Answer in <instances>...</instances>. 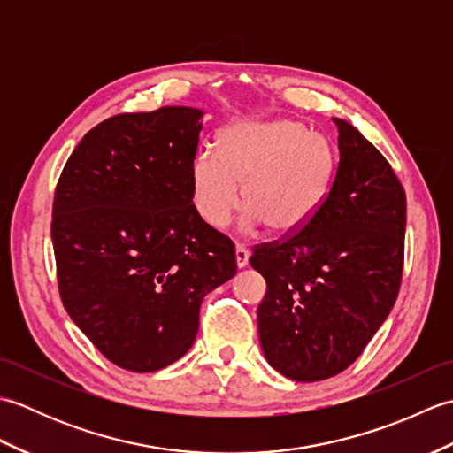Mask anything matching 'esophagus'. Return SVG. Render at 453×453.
<instances>
[{"mask_svg": "<svg viewBox=\"0 0 453 453\" xmlns=\"http://www.w3.org/2000/svg\"><path fill=\"white\" fill-rule=\"evenodd\" d=\"M235 263H237L239 268L247 266V263H249V251H247L243 245H237L235 247Z\"/></svg>", "mask_w": 453, "mask_h": 453, "instance_id": "obj_1", "label": "esophagus"}]
</instances>
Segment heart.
<instances>
[{
    "instance_id": "b5f03b06",
    "label": "heart",
    "mask_w": 453,
    "mask_h": 453,
    "mask_svg": "<svg viewBox=\"0 0 453 453\" xmlns=\"http://www.w3.org/2000/svg\"><path fill=\"white\" fill-rule=\"evenodd\" d=\"M331 175L329 143L292 119L235 122L219 136L218 151H200L190 169L196 208L211 227L229 224L245 181V224L263 221L282 235L311 219Z\"/></svg>"
}]
</instances>
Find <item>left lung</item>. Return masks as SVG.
I'll return each mask as SVG.
<instances>
[{
  "label": "left lung",
  "mask_w": 453,
  "mask_h": 453,
  "mask_svg": "<svg viewBox=\"0 0 453 453\" xmlns=\"http://www.w3.org/2000/svg\"><path fill=\"white\" fill-rule=\"evenodd\" d=\"M333 122L339 163L319 208L249 258L266 280L263 352L296 381L333 378L358 358L397 300L405 263V188L352 124Z\"/></svg>",
  "instance_id": "obj_1"
}]
</instances>
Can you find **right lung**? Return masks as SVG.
Masks as SVG:
<instances>
[{
  "label": "right lung",
  "mask_w": 453,
  "mask_h": 453,
  "mask_svg": "<svg viewBox=\"0 0 453 453\" xmlns=\"http://www.w3.org/2000/svg\"><path fill=\"white\" fill-rule=\"evenodd\" d=\"M202 111L97 124L65 161L52 206L58 290L104 358L156 372L195 342L200 303L237 273L232 239L192 204Z\"/></svg>",
  "instance_id": "1"
}]
</instances>
